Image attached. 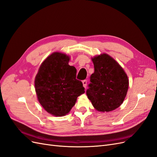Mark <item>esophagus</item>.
<instances>
[{"label":"esophagus","mask_w":157,"mask_h":157,"mask_svg":"<svg viewBox=\"0 0 157 157\" xmlns=\"http://www.w3.org/2000/svg\"><path fill=\"white\" fill-rule=\"evenodd\" d=\"M82 84H83V86L86 88L87 86V80H84L82 81Z\"/></svg>","instance_id":"34e87169"}]
</instances>
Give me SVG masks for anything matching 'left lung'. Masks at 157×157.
<instances>
[{"label": "left lung", "mask_w": 157, "mask_h": 157, "mask_svg": "<svg viewBox=\"0 0 157 157\" xmlns=\"http://www.w3.org/2000/svg\"><path fill=\"white\" fill-rule=\"evenodd\" d=\"M94 73L90 76L86 95L98 111L109 112L119 107L126 96L128 78L111 56L103 54L92 58Z\"/></svg>", "instance_id": "8db88e82"}]
</instances>
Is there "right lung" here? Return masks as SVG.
<instances>
[{"label": "right lung", "instance_id": "obj_1", "mask_svg": "<svg viewBox=\"0 0 157 157\" xmlns=\"http://www.w3.org/2000/svg\"><path fill=\"white\" fill-rule=\"evenodd\" d=\"M69 61L67 55L54 52L42 63L35 80L40 105L56 117L67 114L77 98L85 92L82 82L76 79L77 69Z\"/></svg>", "mask_w": 157, "mask_h": 157}]
</instances>
